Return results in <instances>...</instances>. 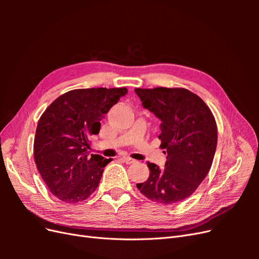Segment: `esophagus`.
<instances>
[{
    "label": "esophagus",
    "instance_id": "1",
    "mask_svg": "<svg viewBox=\"0 0 259 259\" xmlns=\"http://www.w3.org/2000/svg\"><path fill=\"white\" fill-rule=\"evenodd\" d=\"M123 161L125 162V163H127V164H132V163H136L137 161L136 160H134V159H132L131 156H123Z\"/></svg>",
    "mask_w": 259,
    "mask_h": 259
}]
</instances>
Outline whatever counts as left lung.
<instances>
[{"label": "left lung", "mask_w": 259, "mask_h": 259, "mask_svg": "<svg viewBox=\"0 0 259 259\" xmlns=\"http://www.w3.org/2000/svg\"><path fill=\"white\" fill-rule=\"evenodd\" d=\"M144 108L161 120L164 168L148 162V179L137 188L161 204L187 199L206 177L217 146V125L209 108L186 89H135Z\"/></svg>", "instance_id": "8db88e82"}]
</instances>
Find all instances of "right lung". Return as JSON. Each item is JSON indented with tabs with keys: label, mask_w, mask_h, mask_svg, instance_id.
Listing matches in <instances>:
<instances>
[{
	"label": "right lung",
	"mask_w": 259,
	"mask_h": 259,
	"mask_svg": "<svg viewBox=\"0 0 259 259\" xmlns=\"http://www.w3.org/2000/svg\"><path fill=\"white\" fill-rule=\"evenodd\" d=\"M126 94L125 88L69 91L41 115L34 162L50 191L61 202L75 204L96 190L111 159L90 155V138L98 134L104 115Z\"/></svg>",
	"instance_id": "1"
}]
</instances>
